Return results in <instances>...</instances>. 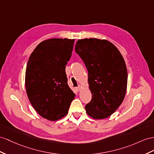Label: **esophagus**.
<instances>
[{
  "label": "esophagus",
  "instance_id": "1",
  "mask_svg": "<svg viewBox=\"0 0 154 154\" xmlns=\"http://www.w3.org/2000/svg\"><path fill=\"white\" fill-rule=\"evenodd\" d=\"M75 89H76V90H77V92H79L80 90H81V85H79L77 87H76Z\"/></svg>",
  "mask_w": 154,
  "mask_h": 154
}]
</instances>
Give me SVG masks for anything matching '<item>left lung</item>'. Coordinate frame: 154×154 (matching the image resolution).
Returning a JSON list of instances; mask_svg holds the SVG:
<instances>
[{"label": "left lung", "instance_id": "obj_1", "mask_svg": "<svg viewBox=\"0 0 154 154\" xmlns=\"http://www.w3.org/2000/svg\"><path fill=\"white\" fill-rule=\"evenodd\" d=\"M75 49L88 73L92 100L86 105V112L94 119H104L115 112L124 99L128 72L124 58L106 39H79Z\"/></svg>", "mask_w": 154, "mask_h": 154}]
</instances>
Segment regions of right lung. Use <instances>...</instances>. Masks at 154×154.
<instances>
[{
    "mask_svg": "<svg viewBox=\"0 0 154 154\" xmlns=\"http://www.w3.org/2000/svg\"><path fill=\"white\" fill-rule=\"evenodd\" d=\"M74 42V39L67 38L43 41L27 63V96L36 112L47 120L56 121L65 116L75 96L68 85L65 71Z\"/></svg>",
    "mask_w": 154,
    "mask_h": 154,
    "instance_id": "add662e5",
    "label": "right lung"
}]
</instances>
